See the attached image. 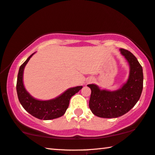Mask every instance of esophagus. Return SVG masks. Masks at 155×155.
I'll list each match as a JSON object with an SVG mask.
<instances>
[{
  "label": "esophagus",
  "mask_w": 155,
  "mask_h": 155,
  "mask_svg": "<svg viewBox=\"0 0 155 155\" xmlns=\"http://www.w3.org/2000/svg\"><path fill=\"white\" fill-rule=\"evenodd\" d=\"M91 81H89V83H90Z\"/></svg>",
  "instance_id": "1"
}]
</instances>
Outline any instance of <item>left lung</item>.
<instances>
[{"label":"left lung","instance_id":"left-lung-1","mask_svg":"<svg viewBox=\"0 0 155 155\" xmlns=\"http://www.w3.org/2000/svg\"><path fill=\"white\" fill-rule=\"evenodd\" d=\"M130 65L127 82L116 91L101 90L94 84L87 85L91 89L89 107L96 116L117 118L129 112L138 101L143 90V69L137 58L128 50L120 49Z\"/></svg>","mask_w":155,"mask_h":155}]
</instances>
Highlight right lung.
Listing matches in <instances>:
<instances>
[{
    "label": "right lung",
    "instance_id": "obj_1",
    "mask_svg": "<svg viewBox=\"0 0 155 155\" xmlns=\"http://www.w3.org/2000/svg\"><path fill=\"white\" fill-rule=\"evenodd\" d=\"M34 54L29 56L19 68L16 83V92L19 101L27 112L39 119L50 120L61 117L67 110L71 97L81 90L83 87L70 88L54 99L40 101L34 99L27 92L23 81L24 68Z\"/></svg>",
    "mask_w": 155,
    "mask_h": 155
}]
</instances>
